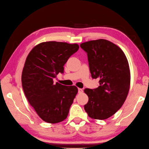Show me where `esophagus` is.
<instances>
[{
  "instance_id": "34e87169",
  "label": "esophagus",
  "mask_w": 149,
  "mask_h": 149,
  "mask_svg": "<svg viewBox=\"0 0 149 149\" xmlns=\"http://www.w3.org/2000/svg\"><path fill=\"white\" fill-rule=\"evenodd\" d=\"M78 90H79V94H81V93H82V92H83V89L79 88Z\"/></svg>"
}]
</instances>
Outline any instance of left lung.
Masks as SVG:
<instances>
[{
  "label": "left lung",
  "instance_id": "obj_1",
  "mask_svg": "<svg viewBox=\"0 0 149 149\" xmlns=\"http://www.w3.org/2000/svg\"><path fill=\"white\" fill-rule=\"evenodd\" d=\"M80 46L87 53L92 77L100 79L97 88L84 89L88 96L84 109L92 119H108L123 106L130 91L127 58L118 45L104 39L86 41Z\"/></svg>",
  "mask_w": 149,
  "mask_h": 149
}]
</instances>
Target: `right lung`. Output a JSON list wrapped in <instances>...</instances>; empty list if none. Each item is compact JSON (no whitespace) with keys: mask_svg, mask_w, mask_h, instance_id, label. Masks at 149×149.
Here are the masks:
<instances>
[{"mask_svg":"<svg viewBox=\"0 0 149 149\" xmlns=\"http://www.w3.org/2000/svg\"><path fill=\"white\" fill-rule=\"evenodd\" d=\"M79 48L77 43L46 41L36 45L26 58L22 73L24 94L45 122L57 123L67 118L78 88L54 84L53 79L63 72V66Z\"/></svg>","mask_w":149,"mask_h":149,"instance_id":"add662e5","label":"right lung"}]
</instances>
